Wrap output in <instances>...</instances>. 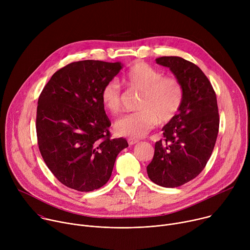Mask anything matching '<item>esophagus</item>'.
<instances>
[{"mask_svg": "<svg viewBox=\"0 0 250 250\" xmlns=\"http://www.w3.org/2000/svg\"><path fill=\"white\" fill-rule=\"evenodd\" d=\"M127 142H128L129 146H133V145H136V144H137L138 140H137V139H133V138H128Z\"/></svg>", "mask_w": 250, "mask_h": 250, "instance_id": "obj_1", "label": "esophagus"}]
</instances>
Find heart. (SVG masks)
I'll return each instance as SVG.
<instances>
[{
  "label": "heart",
  "mask_w": 250,
  "mask_h": 250,
  "mask_svg": "<svg viewBox=\"0 0 250 250\" xmlns=\"http://www.w3.org/2000/svg\"><path fill=\"white\" fill-rule=\"evenodd\" d=\"M125 82L132 91L140 92L136 113L126 115L115 124V131L133 139L146 136L157 124L172 121L184 99L182 83L175 77H164L161 71L144 61H136L126 72ZM106 111L118 114L122 110L123 93L118 80L106 83L101 92Z\"/></svg>",
  "instance_id": "heart-1"
}]
</instances>
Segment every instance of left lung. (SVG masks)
Instances as JSON below:
<instances>
[{"label": "left lung", "instance_id": "left-lung-1", "mask_svg": "<svg viewBox=\"0 0 250 250\" xmlns=\"http://www.w3.org/2000/svg\"><path fill=\"white\" fill-rule=\"evenodd\" d=\"M156 63L168 67L184 88L176 117L162 127L163 139L155 144L146 167L149 179L165 188L184 185L205 168L216 145L220 118L217 96L203 71L178 56H163Z\"/></svg>", "mask_w": 250, "mask_h": 250}]
</instances>
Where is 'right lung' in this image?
Returning a JSON list of instances; mask_svg holds the SVG:
<instances>
[{"mask_svg":"<svg viewBox=\"0 0 250 250\" xmlns=\"http://www.w3.org/2000/svg\"><path fill=\"white\" fill-rule=\"evenodd\" d=\"M121 62L83 60L59 69L38 102L37 134L42 156L68 188L90 192L109 181L118 154L128 146L111 138V122L101 99L119 74Z\"/></svg>","mask_w":250,"mask_h":250,"instance_id":"add662e5","label":"right lung"}]
</instances>
